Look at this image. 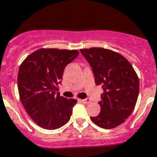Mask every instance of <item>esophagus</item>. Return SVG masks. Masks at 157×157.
<instances>
[{
	"label": "esophagus",
	"mask_w": 157,
	"mask_h": 157,
	"mask_svg": "<svg viewBox=\"0 0 157 157\" xmlns=\"http://www.w3.org/2000/svg\"><path fill=\"white\" fill-rule=\"evenodd\" d=\"M81 101H82L84 104H89L91 102V100L89 98H86V99H84V100H81Z\"/></svg>",
	"instance_id": "esophagus-1"
}]
</instances>
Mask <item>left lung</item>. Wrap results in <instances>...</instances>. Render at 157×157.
Returning <instances> with one entry per match:
<instances>
[{
  "mask_svg": "<svg viewBox=\"0 0 157 157\" xmlns=\"http://www.w3.org/2000/svg\"><path fill=\"white\" fill-rule=\"evenodd\" d=\"M92 68L95 82L101 85V113L91 120L110 129L124 122L132 113L139 94V79L122 55L102 48L80 50Z\"/></svg>",
  "mask_w": 157,
  "mask_h": 157,
  "instance_id": "left-lung-1",
  "label": "left lung"
}]
</instances>
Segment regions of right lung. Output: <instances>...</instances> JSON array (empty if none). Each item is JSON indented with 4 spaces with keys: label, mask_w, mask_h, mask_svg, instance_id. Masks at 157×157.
I'll list each match as a JSON object with an SVG mask.
<instances>
[{
    "label": "right lung",
    "mask_w": 157,
    "mask_h": 157,
    "mask_svg": "<svg viewBox=\"0 0 157 157\" xmlns=\"http://www.w3.org/2000/svg\"><path fill=\"white\" fill-rule=\"evenodd\" d=\"M78 54L77 50L41 48L27 56L20 66V98L29 117L43 128L56 129L70 120L77 101L60 97L56 92L64 68Z\"/></svg>",
    "instance_id": "right-lung-1"
}]
</instances>
